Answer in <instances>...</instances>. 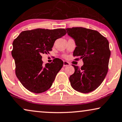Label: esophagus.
Instances as JSON below:
<instances>
[{
  "label": "esophagus",
  "mask_w": 122,
  "mask_h": 122,
  "mask_svg": "<svg viewBox=\"0 0 122 122\" xmlns=\"http://www.w3.org/2000/svg\"><path fill=\"white\" fill-rule=\"evenodd\" d=\"M70 64L67 61H64V66H69Z\"/></svg>",
  "instance_id": "1"
}]
</instances>
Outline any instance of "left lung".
I'll list each match as a JSON object with an SVG mask.
<instances>
[{"mask_svg": "<svg viewBox=\"0 0 122 122\" xmlns=\"http://www.w3.org/2000/svg\"><path fill=\"white\" fill-rule=\"evenodd\" d=\"M66 30L75 41L73 56L77 57L75 60L82 59L84 62L80 68L72 65L75 72L69 77L71 86L82 93L92 92L99 86L108 72L110 56L108 41L95 30L82 27Z\"/></svg>", "mask_w": 122, "mask_h": 122, "instance_id": "obj_1", "label": "left lung"}]
</instances>
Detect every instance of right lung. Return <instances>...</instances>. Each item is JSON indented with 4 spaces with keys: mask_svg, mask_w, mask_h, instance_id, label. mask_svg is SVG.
<instances>
[{
    "mask_svg": "<svg viewBox=\"0 0 122 122\" xmlns=\"http://www.w3.org/2000/svg\"><path fill=\"white\" fill-rule=\"evenodd\" d=\"M66 33L63 28H38L23 31L14 40L12 55L15 61L16 76L30 92L42 93L51 87L64 62L56 58L44 66L42 55L49 53L55 41Z\"/></svg>",
    "mask_w": 122,
    "mask_h": 122,
    "instance_id": "add662e5",
    "label": "right lung"
}]
</instances>
